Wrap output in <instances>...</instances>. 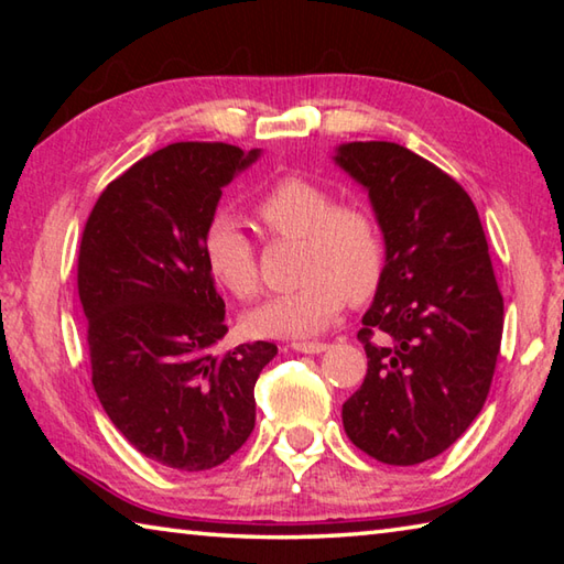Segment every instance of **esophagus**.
<instances>
[{
	"label": "esophagus",
	"mask_w": 564,
	"mask_h": 564,
	"mask_svg": "<svg viewBox=\"0 0 564 564\" xmlns=\"http://www.w3.org/2000/svg\"><path fill=\"white\" fill-rule=\"evenodd\" d=\"M295 352H308V356H316V352H323L328 346L326 343H318V340H299L291 346Z\"/></svg>",
	"instance_id": "esophagus-1"
}]
</instances>
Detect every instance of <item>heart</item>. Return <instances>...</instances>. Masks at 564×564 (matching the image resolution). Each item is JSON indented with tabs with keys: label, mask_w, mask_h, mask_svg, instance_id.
Instances as JSON below:
<instances>
[{
	"label": "heart",
	"mask_w": 564,
	"mask_h": 564,
	"mask_svg": "<svg viewBox=\"0 0 564 564\" xmlns=\"http://www.w3.org/2000/svg\"><path fill=\"white\" fill-rule=\"evenodd\" d=\"M256 216L273 238L299 241L295 289L279 293L246 318L253 336L303 338L328 328L343 303L370 299L386 273V238L362 204L338 202L305 176H283L256 202ZM202 251L208 273L228 293L253 301L261 293L256 246L236 216L208 221Z\"/></svg>",
	"instance_id": "b5f03b06"
}]
</instances>
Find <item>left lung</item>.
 Instances as JSON below:
<instances>
[{
	"label": "left lung",
	"mask_w": 564,
	"mask_h": 564,
	"mask_svg": "<svg viewBox=\"0 0 564 564\" xmlns=\"http://www.w3.org/2000/svg\"><path fill=\"white\" fill-rule=\"evenodd\" d=\"M368 188L386 236V273L362 316V386L343 403L350 443L386 465L447 451L490 393L502 293L467 191L393 141H352L336 156Z\"/></svg>",
	"instance_id": "8db88e82"
}]
</instances>
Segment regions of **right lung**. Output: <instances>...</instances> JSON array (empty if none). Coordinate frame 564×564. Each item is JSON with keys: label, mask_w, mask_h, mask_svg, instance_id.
<instances>
[{"label": "right lung", "mask_w": 564, "mask_h": 564, "mask_svg": "<svg viewBox=\"0 0 564 564\" xmlns=\"http://www.w3.org/2000/svg\"><path fill=\"white\" fill-rule=\"evenodd\" d=\"M256 159L218 141L159 149L101 191L82 234L94 390L117 431L174 470H212L248 441L253 386L279 352L269 340L214 352L226 303L202 251L221 188Z\"/></svg>", "instance_id": "obj_1"}]
</instances>
